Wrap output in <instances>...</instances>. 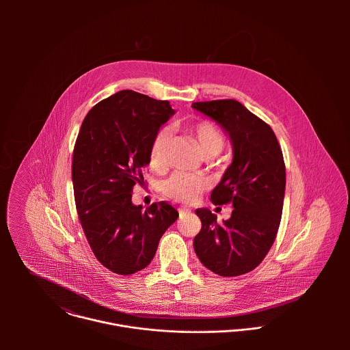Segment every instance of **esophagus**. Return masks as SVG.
<instances>
[{
    "mask_svg": "<svg viewBox=\"0 0 350 350\" xmlns=\"http://www.w3.org/2000/svg\"><path fill=\"white\" fill-rule=\"evenodd\" d=\"M186 213H189L187 208H179V214H180V215H183V214H186Z\"/></svg>",
    "mask_w": 350,
    "mask_h": 350,
    "instance_id": "obj_1",
    "label": "esophagus"
}]
</instances>
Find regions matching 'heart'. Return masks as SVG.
Listing matches in <instances>:
<instances>
[{
    "label": "heart",
    "mask_w": 350,
    "mask_h": 350,
    "mask_svg": "<svg viewBox=\"0 0 350 350\" xmlns=\"http://www.w3.org/2000/svg\"><path fill=\"white\" fill-rule=\"evenodd\" d=\"M190 133L196 140L202 154H206V153L218 154L225 146V137L222 132L210 121L202 120V121L194 122L190 126ZM168 139H170V131L165 128L157 131V133L154 135L150 146L152 167L157 168L164 163ZM204 187H206L204 180L198 176L186 174V172H175L163 183L161 191L168 198L185 202V203H193L198 200Z\"/></svg>",
    "instance_id": "1"
}]
</instances>
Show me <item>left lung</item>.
<instances>
[{"label": "left lung", "mask_w": 350, "mask_h": 350, "mask_svg": "<svg viewBox=\"0 0 350 350\" xmlns=\"http://www.w3.org/2000/svg\"><path fill=\"white\" fill-rule=\"evenodd\" d=\"M228 135L233 160L211 193L214 204L232 203L222 224L208 208H197L202 229L194 239L200 262L219 276H240L254 269L271 250L282 219L286 165L268 124L234 100L194 102Z\"/></svg>", "instance_id": "obj_1"}]
</instances>
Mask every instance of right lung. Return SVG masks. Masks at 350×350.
Masks as SVG:
<instances>
[{
  "label": "right lung",
  "instance_id": "obj_1",
  "mask_svg": "<svg viewBox=\"0 0 350 350\" xmlns=\"http://www.w3.org/2000/svg\"><path fill=\"white\" fill-rule=\"evenodd\" d=\"M175 110L168 100L122 90L85 117L72 153V186L82 229L94 256L118 275L144 269L179 213L167 202L132 203L150 161L154 135Z\"/></svg>",
  "mask_w": 350,
  "mask_h": 350
}]
</instances>
